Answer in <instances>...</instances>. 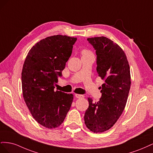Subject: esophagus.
I'll use <instances>...</instances> for the list:
<instances>
[{
  "instance_id": "1",
  "label": "esophagus",
  "mask_w": 153,
  "mask_h": 153,
  "mask_svg": "<svg viewBox=\"0 0 153 153\" xmlns=\"http://www.w3.org/2000/svg\"><path fill=\"white\" fill-rule=\"evenodd\" d=\"M75 97L76 98L78 99H80V98H83L84 97V95H82V94H75Z\"/></svg>"
}]
</instances>
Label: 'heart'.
<instances>
[{
	"label": "heart",
	"mask_w": 153,
	"mask_h": 153,
	"mask_svg": "<svg viewBox=\"0 0 153 153\" xmlns=\"http://www.w3.org/2000/svg\"><path fill=\"white\" fill-rule=\"evenodd\" d=\"M82 56H88V55H93L92 52L88 49H83L81 52Z\"/></svg>",
	"instance_id": "obj_1"
}]
</instances>
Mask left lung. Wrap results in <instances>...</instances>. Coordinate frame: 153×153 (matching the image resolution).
Masks as SVG:
<instances>
[{"label": "left lung", "mask_w": 153, "mask_h": 153, "mask_svg": "<svg viewBox=\"0 0 153 153\" xmlns=\"http://www.w3.org/2000/svg\"><path fill=\"white\" fill-rule=\"evenodd\" d=\"M97 55L96 70L105 81L101 87L102 96L89 103L84 115L87 128L94 133H103L112 128L126 106L131 86L129 62L123 49L104 36L87 38Z\"/></svg>", "instance_id": "1"}]
</instances>
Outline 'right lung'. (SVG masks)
<instances>
[{
  "mask_svg": "<svg viewBox=\"0 0 153 153\" xmlns=\"http://www.w3.org/2000/svg\"><path fill=\"white\" fill-rule=\"evenodd\" d=\"M76 41L63 35L41 39L29 50L23 65V97L32 117L45 128L59 127L71 106L73 94L54 88Z\"/></svg>",
  "mask_w": 153,
  "mask_h": 153,
  "instance_id": "right-lung-1",
  "label": "right lung"
}]
</instances>
